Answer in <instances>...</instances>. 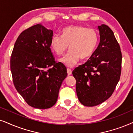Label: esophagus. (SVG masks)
Returning a JSON list of instances; mask_svg holds the SVG:
<instances>
[{
	"mask_svg": "<svg viewBox=\"0 0 133 133\" xmlns=\"http://www.w3.org/2000/svg\"><path fill=\"white\" fill-rule=\"evenodd\" d=\"M67 72H68V75H70L72 74V70L70 69L69 68L67 69Z\"/></svg>",
	"mask_w": 133,
	"mask_h": 133,
	"instance_id": "34e87169",
	"label": "esophagus"
}]
</instances>
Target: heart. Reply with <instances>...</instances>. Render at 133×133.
Wrapping results in <instances>:
<instances>
[{"mask_svg": "<svg viewBox=\"0 0 133 133\" xmlns=\"http://www.w3.org/2000/svg\"><path fill=\"white\" fill-rule=\"evenodd\" d=\"M99 41L98 33L92 28L77 25L63 28L61 36L54 35L50 46L57 55H62L68 48L69 52L60 61L67 66L73 67L79 60L89 58L95 52Z\"/></svg>", "mask_w": 133, "mask_h": 133, "instance_id": "b5f03b06", "label": "heart"}]
</instances>
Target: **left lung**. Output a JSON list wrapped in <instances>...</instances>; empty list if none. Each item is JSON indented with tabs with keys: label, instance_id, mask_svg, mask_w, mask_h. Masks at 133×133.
I'll return each mask as SVG.
<instances>
[{
	"label": "left lung",
	"instance_id": "1",
	"mask_svg": "<svg viewBox=\"0 0 133 133\" xmlns=\"http://www.w3.org/2000/svg\"><path fill=\"white\" fill-rule=\"evenodd\" d=\"M100 41L89 59L72 72L79 102L94 107L108 99L114 92L122 70V52L112 30L98 26Z\"/></svg>",
	"mask_w": 133,
	"mask_h": 133
}]
</instances>
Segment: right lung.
<instances>
[{
	"label": "right lung",
	"instance_id": "obj_1",
	"mask_svg": "<svg viewBox=\"0 0 133 133\" xmlns=\"http://www.w3.org/2000/svg\"><path fill=\"white\" fill-rule=\"evenodd\" d=\"M53 31L41 24L25 30L16 41L10 58L13 81L28 105L47 109L57 101L67 69L56 63L50 49Z\"/></svg>",
	"mask_w": 133,
	"mask_h": 133
}]
</instances>
